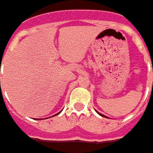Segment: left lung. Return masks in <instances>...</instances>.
<instances>
[{"label":"left lung","mask_w":153,"mask_h":153,"mask_svg":"<svg viewBox=\"0 0 153 153\" xmlns=\"http://www.w3.org/2000/svg\"><path fill=\"white\" fill-rule=\"evenodd\" d=\"M97 113H99L97 112ZM99 114H100V115H101V116H102V117H105V118H108V117H106V116H105V115H102V113H99Z\"/></svg>","instance_id":"left-lung-1"}]
</instances>
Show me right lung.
<instances>
[{
	"label": "right lung",
	"instance_id": "add662e5",
	"mask_svg": "<svg viewBox=\"0 0 153 153\" xmlns=\"http://www.w3.org/2000/svg\"><path fill=\"white\" fill-rule=\"evenodd\" d=\"M59 113H60V112H59V113H56V114H59Z\"/></svg>",
	"mask_w": 153,
	"mask_h": 153
}]
</instances>
